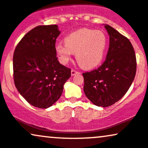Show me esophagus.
I'll return each instance as SVG.
<instances>
[{
  "mask_svg": "<svg viewBox=\"0 0 148 148\" xmlns=\"http://www.w3.org/2000/svg\"><path fill=\"white\" fill-rule=\"evenodd\" d=\"M77 73H79V72H78V71L73 70V69H72V70H71V75L72 76H73V75H76Z\"/></svg>",
  "mask_w": 148,
  "mask_h": 148,
  "instance_id": "1",
  "label": "esophagus"
}]
</instances>
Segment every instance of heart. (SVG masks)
<instances>
[{
	"label": "heart",
	"mask_w": 148,
	"mask_h": 148,
	"mask_svg": "<svg viewBox=\"0 0 148 148\" xmlns=\"http://www.w3.org/2000/svg\"><path fill=\"white\" fill-rule=\"evenodd\" d=\"M65 44L58 43L55 51L61 64L70 62L73 53L81 67L91 69L101 63L108 44L107 36L102 31L82 28L64 37Z\"/></svg>",
	"instance_id": "obj_1"
}]
</instances>
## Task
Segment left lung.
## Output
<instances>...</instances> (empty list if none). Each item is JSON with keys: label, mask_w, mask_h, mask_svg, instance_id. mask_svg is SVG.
Returning a JSON list of instances; mask_svg holds the SVG:
<instances>
[{"label": "left lung", "mask_w": 148, "mask_h": 148, "mask_svg": "<svg viewBox=\"0 0 148 148\" xmlns=\"http://www.w3.org/2000/svg\"><path fill=\"white\" fill-rule=\"evenodd\" d=\"M109 36V47L104 63L82 73L84 91L88 100L98 107H107L121 100L134 79L136 59L127 38L109 25H105Z\"/></svg>", "instance_id": "1"}]
</instances>
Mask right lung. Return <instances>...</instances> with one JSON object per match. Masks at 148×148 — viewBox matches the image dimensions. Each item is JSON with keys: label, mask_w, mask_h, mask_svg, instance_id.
<instances>
[{"label": "right lung", "mask_w": 148, "mask_h": 148, "mask_svg": "<svg viewBox=\"0 0 148 148\" xmlns=\"http://www.w3.org/2000/svg\"><path fill=\"white\" fill-rule=\"evenodd\" d=\"M60 32L57 25L37 26L22 38L14 53L16 87L38 108H48L56 102L71 77V69L59 62L55 51Z\"/></svg>", "instance_id": "add662e5"}]
</instances>
